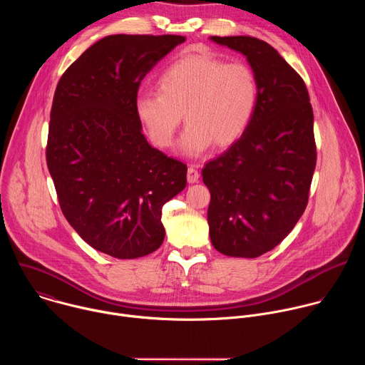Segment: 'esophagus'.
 <instances>
[{
    "instance_id": "esophagus-1",
    "label": "esophagus",
    "mask_w": 365,
    "mask_h": 365,
    "mask_svg": "<svg viewBox=\"0 0 365 365\" xmlns=\"http://www.w3.org/2000/svg\"><path fill=\"white\" fill-rule=\"evenodd\" d=\"M187 182L189 183L199 182V172L196 170L195 166H189V169H187Z\"/></svg>"
}]
</instances>
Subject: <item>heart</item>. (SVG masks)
I'll use <instances>...</instances> for the list:
<instances>
[{
    "label": "heart",
    "instance_id": "obj_1",
    "mask_svg": "<svg viewBox=\"0 0 365 365\" xmlns=\"http://www.w3.org/2000/svg\"><path fill=\"white\" fill-rule=\"evenodd\" d=\"M158 92L135 98V114L150 138L170 147L182 123L189 124L180 151L197 158L212 144L228 147L247 131L258 102V82L241 62L225 63L207 55H186L158 78Z\"/></svg>",
    "mask_w": 365,
    "mask_h": 365
}]
</instances>
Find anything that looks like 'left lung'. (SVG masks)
Masks as SVG:
<instances>
[{
	"instance_id": "1",
	"label": "left lung",
	"mask_w": 365,
	"mask_h": 365,
	"mask_svg": "<svg viewBox=\"0 0 365 365\" xmlns=\"http://www.w3.org/2000/svg\"><path fill=\"white\" fill-rule=\"evenodd\" d=\"M211 40L247 58L258 102L242 137L202 170L210 235L220 252L255 258L280 244L306 210L317 166L314 111L303 79L269 43Z\"/></svg>"
}]
</instances>
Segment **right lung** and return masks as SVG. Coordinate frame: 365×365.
<instances>
[{"label":"right lung","mask_w":365,"mask_h":365,"mask_svg":"<svg viewBox=\"0 0 365 365\" xmlns=\"http://www.w3.org/2000/svg\"><path fill=\"white\" fill-rule=\"evenodd\" d=\"M185 40L107 36L56 86L46 160L61 210L86 244L115 258L158 250L162 207L186 187V165L147 143L134 108L144 76Z\"/></svg>","instance_id":"1"}]
</instances>
